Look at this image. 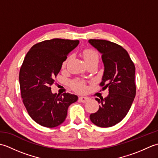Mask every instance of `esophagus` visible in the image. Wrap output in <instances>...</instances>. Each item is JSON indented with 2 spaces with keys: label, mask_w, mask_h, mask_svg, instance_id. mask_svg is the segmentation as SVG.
Segmentation results:
<instances>
[{
  "label": "esophagus",
  "mask_w": 158,
  "mask_h": 158,
  "mask_svg": "<svg viewBox=\"0 0 158 158\" xmlns=\"http://www.w3.org/2000/svg\"><path fill=\"white\" fill-rule=\"evenodd\" d=\"M79 100L80 102L84 103V102H86L87 101H88L89 98H88V97L81 96V97H79Z\"/></svg>",
  "instance_id": "34e87169"
}]
</instances>
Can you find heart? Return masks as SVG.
Returning a JSON list of instances; mask_svg holds the SVG:
<instances>
[{"mask_svg": "<svg viewBox=\"0 0 158 158\" xmlns=\"http://www.w3.org/2000/svg\"><path fill=\"white\" fill-rule=\"evenodd\" d=\"M83 58H84L85 61H89L90 60L94 59V58H98V55L95 51L92 49H85L83 52ZM69 60V58H67L63 63V66H65L67 63V61ZM72 87L77 92H82L85 89V83L84 81H81V80H75L72 83Z\"/></svg>", "mask_w": 158, "mask_h": 158, "instance_id": "heart-1", "label": "heart"}]
</instances>
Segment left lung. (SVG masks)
<instances>
[{
    "label": "left lung",
    "mask_w": 158,
    "mask_h": 158,
    "mask_svg": "<svg viewBox=\"0 0 158 158\" xmlns=\"http://www.w3.org/2000/svg\"><path fill=\"white\" fill-rule=\"evenodd\" d=\"M88 42L102 53L105 70L100 85L109 88L105 98H96L100 104L99 109L89 118L97 126L111 127L126 117L135 98V66L122 46L101 39H89Z\"/></svg>",
    "instance_id": "8db88e82"
}]
</instances>
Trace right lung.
Here are the masks:
<instances>
[{"label": "right lung", "mask_w": 158, "mask_h": 158, "mask_svg": "<svg viewBox=\"0 0 158 158\" xmlns=\"http://www.w3.org/2000/svg\"><path fill=\"white\" fill-rule=\"evenodd\" d=\"M78 40L53 39L33 45L20 68L19 81L22 101L31 118L39 125L54 127L62 123L76 95L53 94L51 86L69 53Z\"/></svg>", "instance_id": "obj_1"}]
</instances>
